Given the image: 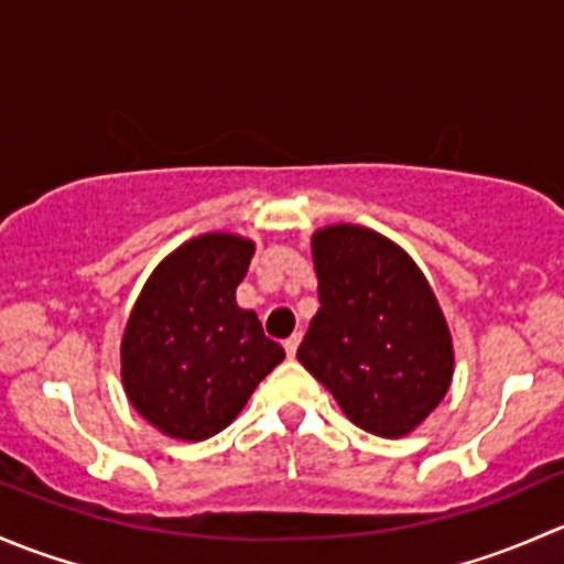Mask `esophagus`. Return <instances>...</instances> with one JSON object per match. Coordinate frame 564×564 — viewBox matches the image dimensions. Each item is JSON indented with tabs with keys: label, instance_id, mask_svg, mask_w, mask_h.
Listing matches in <instances>:
<instances>
[{
	"label": "esophagus",
	"instance_id": "34e87169",
	"mask_svg": "<svg viewBox=\"0 0 564 564\" xmlns=\"http://www.w3.org/2000/svg\"><path fill=\"white\" fill-rule=\"evenodd\" d=\"M297 346H300V335H292V338L283 340V349H286L289 357L297 355Z\"/></svg>",
	"mask_w": 564,
	"mask_h": 564
}]
</instances>
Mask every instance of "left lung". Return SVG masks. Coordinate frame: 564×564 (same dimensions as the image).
<instances>
[{
    "instance_id": "left-lung-1",
    "label": "left lung",
    "mask_w": 564,
    "mask_h": 564,
    "mask_svg": "<svg viewBox=\"0 0 564 564\" xmlns=\"http://www.w3.org/2000/svg\"><path fill=\"white\" fill-rule=\"evenodd\" d=\"M318 303L297 360L368 434L406 436L456 371L447 318L412 256L379 231L333 224L311 237Z\"/></svg>"
}]
</instances>
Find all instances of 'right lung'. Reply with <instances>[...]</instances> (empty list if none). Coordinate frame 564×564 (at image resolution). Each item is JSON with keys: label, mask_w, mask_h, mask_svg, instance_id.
<instances>
[{"label": "right lung", "mask_w": 564, "mask_h": 564, "mask_svg": "<svg viewBox=\"0 0 564 564\" xmlns=\"http://www.w3.org/2000/svg\"><path fill=\"white\" fill-rule=\"evenodd\" d=\"M253 250L229 231L193 237L152 270L130 311L119 346L124 395L172 440L224 431L286 357L237 305Z\"/></svg>", "instance_id": "obj_1"}]
</instances>
